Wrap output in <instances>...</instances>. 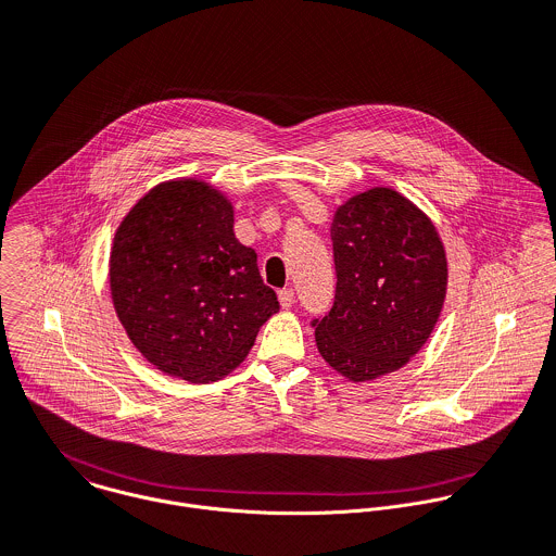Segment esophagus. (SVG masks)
Listing matches in <instances>:
<instances>
[{"label":"esophagus","instance_id":"1","mask_svg":"<svg viewBox=\"0 0 556 556\" xmlns=\"http://www.w3.org/2000/svg\"><path fill=\"white\" fill-rule=\"evenodd\" d=\"M278 302H280V306H282V308L293 306V302H295L293 289H282V291H278Z\"/></svg>","mask_w":556,"mask_h":556}]
</instances>
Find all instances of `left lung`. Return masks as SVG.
I'll list each match as a JSON object with an SVG mask.
<instances>
[{
    "label": "left lung",
    "instance_id": "obj_1",
    "mask_svg": "<svg viewBox=\"0 0 556 556\" xmlns=\"http://www.w3.org/2000/svg\"><path fill=\"white\" fill-rule=\"evenodd\" d=\"M337 293L313 319L324 361L352 381L401 369L429 339L446 298V254L431 219L390 187H372L332 219Z\"/></svg>",
    "mask_w": 556,
    "mask_h": 556
}]
</instances>
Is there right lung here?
Wrapping results in <instances>:
<instances>
[{"label":"right lung","mask_w":556,"mask_h":556,"mask_svg":"<svg viewBox=\"0 0 556 556\" xmlns=\"http://www.w3.org/2000/svg\"><path fill=\"white\" fill-rule=\"evenodd\" d=\"M232 224L222 191L179 179L142 195L114 235L110 289L127 337L151 365L193 383L237 369L280 308Z\"/></svg>","instance_id":"1"}]
</instances>
